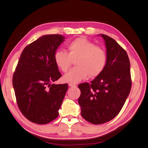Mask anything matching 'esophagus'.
Returning a JSON list of instances; mask_svg holds the SVG:
<instances>
[{
  "instance_id": "obj_1",
  "label": "esophagus",
  "mask_w": 148,
  "mask_h": 148,
  "mask_svg": "<svg viewBox=\"0 0 148 148\" xmlns=\"http://www.w3.org/2000/svg\"><path fill=\"white\" fill-rule=\"evenodd\" d=\"M69 87H75L77 86L76 84H72V83H70L69 84Z\"/></svg>"
}]
</instances>
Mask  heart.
Listing matches in <instances>:
<instances>
[{
    "label": "heart",
    "instance_id": "obj_1",
    "mask_svg": "<svg viewBox=\"0 0 148 148\" xmlns=\"http://www.w3.org/2000/svg\"><path fill=\"white\" fill-rule=\"evenodd\" d=\"M69 53L57 50L54 59L57 66L62 72H66L71 66L72 59L77 66L71 69L63 77L65 82L76 84L90 77H96L101 73L106 64L107 56L101 47L84 38H78L68 45Z\"/></svg>",
    "mask_w": 148,
    "mask_h": 148
}]
</instances>
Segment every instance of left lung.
I'll return each instance as SVG.
<instances>
[{"mask_svg": "<svg viewBox=\"0 0 148 148\" xmlns=\"http://www.w3.org/2000/svg\"><path fill=\"white\" fill-rule=\"evenodd\" d=\"M99 36L105 42L106 66L91 84L78 86L82 116L95 125L114 119L121 111L131 89V64L127 52L111 37Z\"/></svg>", "mask_w": 148, "mask_h": 148, "instance_id": "left-lung-1", "label": "left lung"}]
</instances>
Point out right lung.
<instances>
[{
	"instance_id": "1",
	"label": "right lung",
	"mask_w": 148,
	"mask_h": 148,
	"mask_svg": "<svg viewBox=\"0 0 148 148\" xmlns=\"http://www.w3.org/2000/svg\"><path fill=\"white\" fill-rule=\"evenodd\" d=\"M65 38L47 34L25 47L13 76L17 103L27 119L46 124L59 116L68 84H51L61 77L54 56Z\"/></svg>"
}]
</instances>
